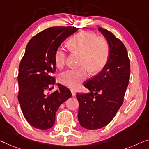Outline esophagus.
Returning a JSON list of instances; mask_svg holds the SVG:
<instances>
[{"instance_id":"obj_1","label":"esophagus","mask_w":149,"mask_h":149,"mask_svg":"<svg viewBox=\"0 0 149 149\" xmlns=\"http://www.w3.org/2000/svg\"><path fill=\"white\" fill-rule=\"evenodd\" d=\"M72 95L73 96H75V95H76V92H75V91H74V90H72Z\"/></svg>"}]
</instances>
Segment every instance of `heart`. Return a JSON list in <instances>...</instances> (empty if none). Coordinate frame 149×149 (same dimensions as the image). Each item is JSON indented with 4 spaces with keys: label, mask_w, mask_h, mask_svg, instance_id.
I'll list each match as a JSON object with an SVG mask.
<instances>
[{
    "label": "heart",
    "mask_w": 149,
    "mask_h": 149,
    "mask_svg": "<svg viewBox=\"0 0 149 149\" xmlns=\"http://www.w3.org/2000/svg\"><path fill=\"white\" fill-rule=\"evenodd\" d=\"M72 51L81 54L79 68L70 69L60 75L61 83L67 87L76 89L80 86L91 73H98L106 65L109 57L110 47L107 40L102 36H97L90 32H79L73 36L68 42ZM67 53L61 47H58L54 54L56 68L61 69L66 63Z\"/></svg>",
    "instance_id": "b5f03b06"
}]
</instances>
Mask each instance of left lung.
<instances>
[{
	"mask_svg": "<svg viewBox=\"0 0 149 149\" xmlns=\"http://www.w3.org/2000/svg\"><path fill=\"white\" fill-rule=\"evenodd\" d=\"M98 30L109 45V57L99 74L84 84L90 93L76 95L79 122L88 130L102 128L113 119L123 102L130 74L124 45L109 31L101 28Z\"/></svg>",
	"mask_w": 149,
	"mask_h": 149,
	"instance_id": "1",
	"label": "left lung"
}]
</instances>
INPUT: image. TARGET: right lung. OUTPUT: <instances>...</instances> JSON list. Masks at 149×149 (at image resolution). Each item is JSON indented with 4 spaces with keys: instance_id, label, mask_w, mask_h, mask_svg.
Listing matches in <instances>:
<instances>
[{
    "instance_id": "right-lung-1",
    "label": "right lung",
    "mask_w": 149,
    "mask_h": 149,
    "mask_svg": "<svg viewBox=\"0 0 149 149\" xmlns=\"http://www.w3.org/2000/svg\"><path fill=\"white\" fill-rule=\"evenodd\" d=\"M77 30L71 26L52 27L37 33L27 45L19 68L18 100L25 118L36 128H51L58 107L72 97L70 90L60 84L52 94L47 95V91L55 84L51 76L56 70L54 52Z\"/></svg>"
}]
</instances>
